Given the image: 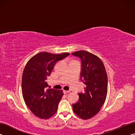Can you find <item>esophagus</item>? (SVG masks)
<instances>
[{"instance_id": "esophagus-1", "label": "esophagus", "mask_w": 135, "mask_h": 135, "mask_svg": "<svg viewBox=\"0 0 135 135\" xmlns=\"http://www.w3.org/2000/svg\"><path fill=\"white\" fill-rule=\"evenodd\" d=\"M70 92V90H64V93H69Z\"/></svg>"}]
</instances>
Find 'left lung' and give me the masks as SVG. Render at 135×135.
<instances>
[{
  "instance_id": "8db88e82",
  "label": "left lung",
  "mask_w": 135,
  "mask_h": 135,
  "mask_svg": "<svg viewBox=\"0 0 135 135\" xmlns=\"http://www.w3.org/2000/svg\"><path fill=\"white\" fill-rule=\"evenodd\" d=\"M81 59L80 79L84 83V92L78 93L79 99L73 104L74 113L84 120L93 117L105 101L108 78L105 68L99 57L85 51L71 54Z\"/></svg>"
}]
</instances>
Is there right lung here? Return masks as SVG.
<instances>
[{
  "instance_id": "right-lung-1",
  "label": "right lung",
  "mask_w": 135,
  "mask_h": 135,
  "mask_svg": "<svg viewBox=\"0 0 135 135\" xmlns=\"http://www.w3.org/2000/svg\"><path fill=\"white\" fill-rule=\"evenodd\" d=\"M70 55L42 52L29 59L22 76V93L26 105L36 116L47 118L54 115L64 93L62 90L47 89L46 80L55 64Z\"/></svg>"
}]
</instances>
